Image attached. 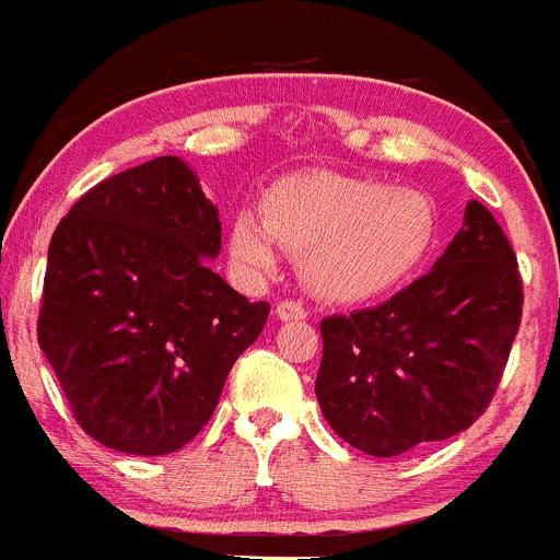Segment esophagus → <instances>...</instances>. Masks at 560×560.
<instances>
[{
	"mask_svg": "<svg viewBox=\"0 0 560 560\" xmlns=\"http://www.w3.org/2000/svg\"><path fill=\"white\" fill-rule=\"evenodd\" d=\"M276 317H279L281 323L304 320L306 310H304V304H298V301H279V306H276Z\"/></svg>",
	"mask_w": 560,
	"mask_h": 560,
	"instance_id": "esophagus-1",
	"label": "esophagus"
}]
</instances>
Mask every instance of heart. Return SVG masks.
I'll use <instances>...</instances> for the list:
<instances>
[{"instance_id": "b5f03b06", "label": "heart", "mask_w": 560, "mask_h": 560, "mask_svg": "<svg viewBox=\"0 0 560 560\" xmlns=\"http://www.w3.org/2000/svg\"><path fill=\"white\" fill-rule=\"evenodd\" d=\"M433 237L436 207L425 192L315 171L276 182L262 218L234 215L229 254L243 273L268 276L281 243L304 254V276L317 295L364 301L400 284Z\"/></svg>"}]
</instances>
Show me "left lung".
<instances>
[{
	"label": "left lung",
	"mask_w": 560,
	"mask_h": 560,
	"mask_svg": "<svg viewBox=\"0 0 560 560\" xmlns=\"http://www.w3.org/2000/svg\"><path fill=\"white\" fill-rule=\"evenodd\" d=\"M522 320L509 237L480 201L433 268L373 310L320 323L315 395L339 439L404 456L467 431L500 384Z\"/></svg>",
	"instance_id": "left-lung-1"
}]
</instances>
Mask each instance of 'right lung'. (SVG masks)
I'll list each match as a JSON object with an SVG mask.
<instances>
[{
  "mask_svg": "<svg viewBox=\"0 0 560 560\" xmlns=\"http://www.w3.org/2000/svg\"><path fill=\"white\" fill-rule=\"evenodd\" d=\"M218 254V207L179 156L104 179L51 234L38 342L82 431L104 447H185L262 334L270 306L209 268Z\"/></svg>",
  "mask_w": 560,
  "mask_h": 560,
  "instance_id": "right-lung-1",
  "label": "right lung"
}]
</instances>
